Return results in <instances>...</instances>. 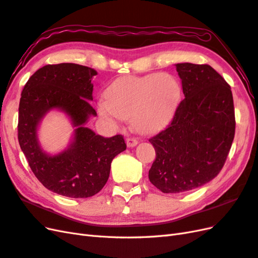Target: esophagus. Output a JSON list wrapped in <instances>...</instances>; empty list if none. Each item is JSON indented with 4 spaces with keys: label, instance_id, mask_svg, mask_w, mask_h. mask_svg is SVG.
<instances>
[{
    "label": "esophagus",
    "instance_id": "1",
    "mask_svg": "<svg viewBox=\"0 0 258 258\" xmlns=\"http://www.w3.org/2000/svg\"><path fill=\"white\" fill-rule=\"evenodd\" d=\"M137 144H138V141L136 140V138H134V137H128L127 140H126V145H127L128 148L135 147Z\"/></svg>",
    "mask_w": 258,
    "mask_h": 258
}]
</instances>
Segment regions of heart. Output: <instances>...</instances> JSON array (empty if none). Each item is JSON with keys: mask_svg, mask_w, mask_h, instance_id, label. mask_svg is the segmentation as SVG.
I'll use <instances>...</instances> for the list:
<instances>
[{"mask_svg": "<svg viewBox=\"0 0 258 258\" xmlns=\"http://www.w3.org/2000/svg\"><path fill=\"white\" fill-rule=\"evenodd\" d=\"M181 95L177 79L168 73L118 78L98 102V111L112 123L132 117L134 126L151 133L173 115Z\"/></svg>", "mask_w": 258, "mask_h": 258, "instance_id": "1", "label": "heart"}]
</instances>
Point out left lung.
Here are the masks:
<instances>
[{
  "label": "left lung",
  "mask_w": 258,
  "mask_h": 258,
  "mask_svg": "<svg viewBox=\"0 0 258 258\" xmlns=\"http://www.w3.org/2000/svg\"><path fill=\"white\" fill-rule=\"evenodd\" d=\"M184 99L172 121L149 142L156 150L149 181L163 193L200 187L218 175L235 132L233 97L207 64L177 63Z\"/></svg>",
  "instance_id": "8db88e82"
}]
</instances>
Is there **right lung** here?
<instances>
[{
  "instance_id": "right-lung-1",
  "label": "right lung",
  "mask_w": 258,
  "mask_h": 258,
  "mask_svg": "<svg viewBox=\"0 0 258 258\" xmlns=\"http://www.w3.org/2000/svg\"><path fill=\"white\" fill-rule=\"evenodd\" d=\"M94 69L74 63L45 65L22 91L18 109V142L37 179L51 192L87 198L107 183L113 158L126 149L122 135L103 137L86 126L97 112L91 107ZM51 110H60L75 127L69 146L49 154L38 142L37 130Z\"/></svg>"
}]
</instances>
